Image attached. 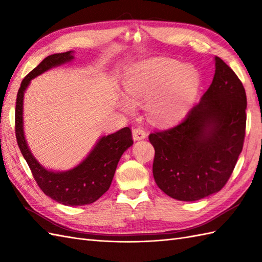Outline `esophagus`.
Instances as JSON below:
<instances>
[{
  "mask_svg": "<svg viewBox=\"0 0 262 262\" xmlns=\"http://www.w3.org/2000/svg\"><path fill=\"white\" fill-rule=\"evenodd\" d=\"M133 138H134V141L144 140V138H146V132L143 128H134L133 129Z\"/></svg>",
  "mask_w": 262,
  "mask_h": 262,
  "instance_id": "1",
  "label": "esophagus"
}]
</instances>
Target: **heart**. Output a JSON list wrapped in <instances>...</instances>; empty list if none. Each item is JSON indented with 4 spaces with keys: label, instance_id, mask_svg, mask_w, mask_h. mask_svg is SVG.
<instances>
[{
    "label": "heart",
    "instance_id": "heart-1",
    "mask_svg": "<svg viewBox=\"0 0 262 262\" xmlns=\"http://www.w3.org/2000/svg\"><path fill=\"white\" fill-rule=\"evenodd\" d=\"M200 83V74L193 66L169 58L147 59L127 71L124 77L127 98H122L119 105L126 113H133L135 103L146 102L149 120L171 125L190 109Z\"/></svg>",
    "mask_w": 262,
    "mask_h": 262
}]
</instances>
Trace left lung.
Returning a JSON list of instances; mask_svg holds the SVG:
<instances>
[{
  "instance_id": "8db88e82",
  "label": "left lung",
  "mask_w": 262,
  "mask_h": 262,
  "mask_svg": "<svg viewBox=\"0 0 262 262\" xmlns=\"http://www.w3.org/2000/svg\"><path fill=\"white\" fill-rule=\"evenodd\" d=\"M247 96L229 65L215 57V74L185 119L149 134L155 149L153 176L171 198L194 202L219 192L242 152Z\"/></svg>"
}]
</instances>
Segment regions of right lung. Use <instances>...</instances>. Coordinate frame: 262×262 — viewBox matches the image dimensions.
I'll return each mask as SVG.
<instances>
[{
    "label": "right lung",
    "mask_w": 262,
    "mask_h": 262,
    "mask_svg": "<svg viewBox=\"0 0 262 262\" xmlns=\"http://www.w3.org/2000/svg\"><path fill=\"white\" fill-rule=\"evenodd\" d=\"M74 52L49 55L21 82L15 105V137L20 151L32 172L37 185L43 193L66 206L92 204L108 190L119 160L133 145L132 132L128 127L102 136L92 151L75 168L55 172L43 168L30 152L24 133V96L26 89L36 76L74 58Z\"/></svg>",
    "instance_id": "right-lung-1"
}]
</instances>
